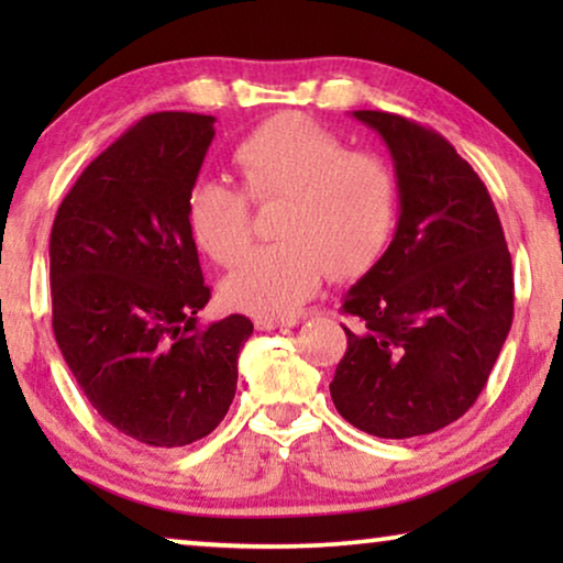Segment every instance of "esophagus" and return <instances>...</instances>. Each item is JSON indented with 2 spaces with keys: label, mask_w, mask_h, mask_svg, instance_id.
I'll return each mask as SVG.
<instances>
[{
  "label": "esophagus",
  "mask_w": 563,
  "mask_h": 563,
  "mask_svg": "<svg viewBox=\"0 0 563 563\" xmlns=\"http://www.w3.org/2000/svg\"><path fill=\"white\" fill-rule=\"evenodd\" d=\"M297 325V320H274V318H256V330H279Z\"/></svg>",
  "instance_id": "1"
}]
</instances>
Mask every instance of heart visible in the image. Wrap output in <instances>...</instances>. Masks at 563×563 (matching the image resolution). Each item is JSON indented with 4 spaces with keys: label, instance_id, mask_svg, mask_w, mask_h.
<instances>
[{
    "label": "heart",
    "instance_id": "1",
    "mask_svg": "<svg viewBox=\"0 0 563 563\" xmlns=\"http://www.w3.org/2000/svg\"><path fill=\"white\" fill-rule=\"evenodd\" d=\"M243 191L220 179L191 184L184 222L214 264L233 266L251 243V202L282 199V243L251 251L222 284V299L258 318H289L325 282L366 272L399 214V179L374 151H351L333 130L284 112L251 130L233 151Z\"/></svg>",
    "mask_w": 563,
    "mask_h": 563
}]
</instances>
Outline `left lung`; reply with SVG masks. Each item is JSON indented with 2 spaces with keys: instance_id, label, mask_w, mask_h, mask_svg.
<instances>
[{
  "instance_id": "left-lung-1",
  "label": "left lung",
  "mask_w": 563,
  "mask_h": 563,
  "mask_svg": "<svg viewBox=\"0 0 563 563\" xmlns=\"http://www.w3.org/2000/svg\"><path fill=\"white\" fill-rule=\"evenodd\" d=\"M389 145L399 222L343 297L353 318L330 382L335 410L376 438L435 433L482 395L512 325V258L484 181L441 133L356 110Z\"/></svg>"
}]
</instances>
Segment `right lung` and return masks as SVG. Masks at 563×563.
<instances>
[{
	"mask_svg": "<svg viewBox=\"0 0 563 563\" xmlns=\"http://www.w3.org/2000/svg\"><path fill=\"white\" fill-rule=\"evenodd\" d=\"M212 114L153 112L84 168L51 230L53 333L91 407L153 449L210 435L235 397L245 314L210 302L184 202Z\"/></svg>",
	"mask_w": 563,
	"mask_h": 563,
	"instance_id": "add662e5",
	"label": "right lung"
}]
</instances>
